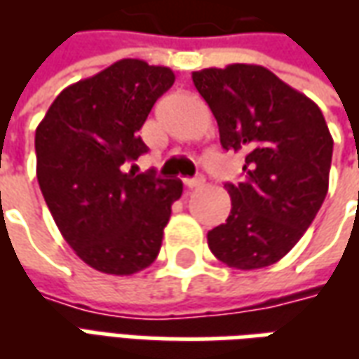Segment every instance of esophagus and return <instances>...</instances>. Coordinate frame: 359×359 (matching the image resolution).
Returning <instances> with one entry per match:
<instances>
[{"label":"esophagus","mask_w":359,"mask_h":359,"mask_svg":"<svg viewBox=\"0 0 359 359\" xmlns=\"http://www.w3.org/2000/svg\"><path fill=\"white\" fill-rule=\"evenodd\" d=\"M203 182H205V179H203V177H194V179H184V184H187L188 188L202 187Z\"/></svg>","instance_id":"obj_1"}]
</instances>
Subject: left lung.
<instances>
[{
	"instance_id": "1",
	"label": "left lung",
	"mask_w": 359,
	"mask_h": 359,
	"mask_svg": "<svg viewBox=\"0 0 359 359\" xmlns=\"http://www.w3.org/2000/svg\"><path fill=\"white\" fill-rule=\"evenodd\" d=\"M192 82L217 121L221 146L246 156L241 182L225 184L231 213L208 233L211 254L242 271L277 264L329 190L332 136L323 113L262 65L202 69Z\"/></svg>"
}]
</instances>
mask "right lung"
Wrapping results in <instances>:
<instances>
[{"mask_svg": "<svg viewBox=\"0 0 359 359\" xmlns=\"http://www.w3.org/2000/svg\"><path fill=\"white\" fill-rule=\"evenodd\" d=\"M175 82L169 67L121 59L67 86L36 128V177L67 244L107 275L156 262L179 179L126 171L148 151L138 130Z\"/></svg>", "mask_w": 359, "mask_h": 359, "instance_id": "obj_1", "label": "right lung"}]
</instances>
